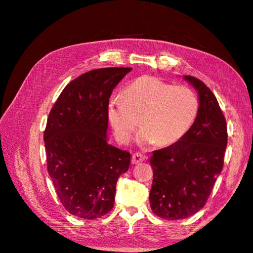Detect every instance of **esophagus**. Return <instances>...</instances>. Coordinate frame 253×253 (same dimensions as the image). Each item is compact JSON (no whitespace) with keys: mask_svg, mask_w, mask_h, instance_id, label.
I'll list each match as a JSON object with an SVG mask.
<instances>
[{"mask_svg":"<svg viewBox=\"0 0 253 253\" xmlns=\"http://www.w3.org/2000/svg\"><path fill=\"white\" fill-rule=\"evenodd\" d=\"M145 158H146V156L143 155V154L135 153V154H132V156H131V163L132 164H138V163L145 161Z\"/></svg>","mask_w":253,"mask_h":253,"instance_id":"34e87169","label":"esophagus"}]
</instances>
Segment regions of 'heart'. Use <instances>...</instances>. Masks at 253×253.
<instances>
[{
	"label": "heart",
	"mask_w": 253,
	"mask_h": 253,
	"mask_svg": "<svg viewBox=\"0 0 253 253\" xmlns=\"http://www.w3.org/2000/svg\"><path fill=\"white\" fill-rule=\"evenodd\" d=\"M107 118L121 144L130 142L138 127L137 142L166 146L176 143L193 125L199 99L186 85H172L155 77L144 76L127 85L122 98H111Z\"/></svg>",
	"instance_id": "obj_1"
}]
</instances>
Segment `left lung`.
<instances>
[{
    "label": "left lung",
    "mask_w": 253,
    "mask_h": 253,
    "mask_svg": "<svg viewBox=\"0 0 253 253\" xmlns=\"http://www.w3.org/2000/svg\"><path fill=\"white\" fill-rule=\"evenodd\" d=\"M199 93V113L181 139L154 151L149 202L162 219L181 220L193 215L209 199L224 163L228 129L224 115L207 84L184 76Z\"/></svg>",
    "instance_id": "obj_1"
}]
</instances>
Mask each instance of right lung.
<instances>
[{
	"mask_svg": "<svg viewBox=\"0 0 253 253\" xmlns=\"http://www.w3.org/2000/svg\"><path fill=\"white\" fill-rule=\"evenodd\" d=\"M131 68H101L68 84L51 109L43 139L48 172L68 212L92 220L114 208L130 154L107 142V105Z\"/></svg>",
	"mask_w": 253,
	"mask_h": 253,
	"instance_id": "obj_1",
	"label": "right lung"
}]
</instances>
